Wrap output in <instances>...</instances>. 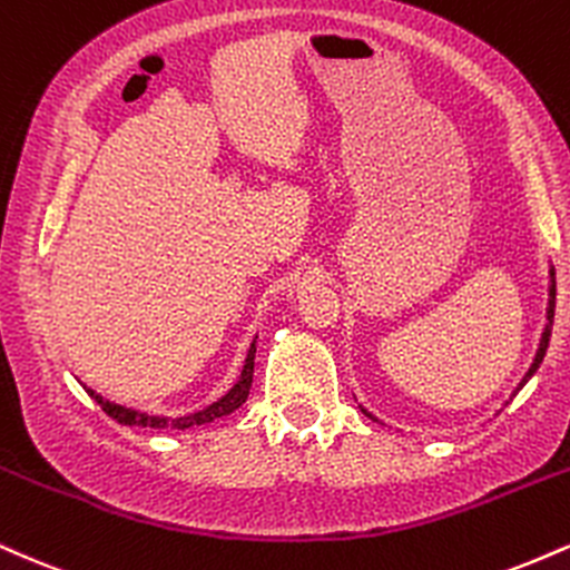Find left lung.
Returning <instances> with one entry per match:
<instances>
[{"label":"left lung","instance_id":"1","mask_svg":"<svg viewBox=\"0 0 570 570\" xmlns=\"http://www.w3.org/2000/svg\"><path fill=\"white\" fill-rule=\"evenodd\" d=\"M552 320H554V272H552V287H550V312H547V327H544V336H541V344H539V352H537V360H533L531 371H528V379L537 373V367L541 365V360H544L547 354V346H550V336H552Z\"/></svg>","mask_w":570,"mask_h":570}]
</instances>
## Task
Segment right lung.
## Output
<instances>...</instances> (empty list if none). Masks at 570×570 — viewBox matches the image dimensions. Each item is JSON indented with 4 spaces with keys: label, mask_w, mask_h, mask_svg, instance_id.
<instances>
[{
    "label": "right lung",
    "mask_w": 570,
    "mask_h": 570,
    "mask_svg": "<svg viewBox=\"0 0 570 570\" xmlns=\"http://www.w3.org/2000/svg\"><path fill=\"white\" fill-rule=\"evenodd\" d=\"M253 365H256V344H250V352H247V360L243 367V376H239L237 384L232 386L229 394H224L218 403L207 405L205 411L191 413V416H180V419L146 416V413H138V411H130V407L109 403V400H104L92 390H87V392H90V397L96 400L100 407H104V413H109L114 421H119V424H125V426H151V430H189V426H194V424H207V421L226 416V413L237 411V407L245 403L247 392H250V384H253Z\"/></svg>",
    "instance_id": "obj_1"
}]
</instances>
